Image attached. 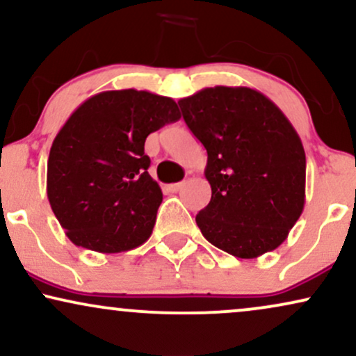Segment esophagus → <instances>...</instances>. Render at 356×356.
<instances>
[{"label": "esophagus", "instance_id": "esophagus-1", "mask_svg": "<svg viewBox=\"0 0 356 356\" xmlns=\"http://www.w3.org/2000/svg\"><path fill=\"white\" fill-rule=\"evenodd\" d=\"M184 184H186V182H175V184H170V186H169V191H170V192H179V191H181L182 187H184Z\"/></svg>", "mask_w": 356, "mask_h": 356}]
</instances>
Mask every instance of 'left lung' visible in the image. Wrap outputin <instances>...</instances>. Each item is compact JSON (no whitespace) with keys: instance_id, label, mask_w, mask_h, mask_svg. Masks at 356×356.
Instances as JSON below:
<instances>
[{"instance_id":"obj_1","label":"left lung","mask_w":356,"mask_h":356,"mask_svg":"<svg viewBox=\"0 0 356 356\" xmlns=\"http://www.w3.org/2000/svg\"><path fill=\"white\" fill-rule=\"evenodd\" d=\"M207 151L211 202L195 216L212 245L238 259L275 250L305 205V151L285 114L252 88L216 86L179 101Z\"/></svg>"}]
</instances>
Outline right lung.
I'll return each mask as SVG.
<instances>
[{"mask_svg":"<svg viewBox=\"0 0 356 356\" xmlns=\"http://www.w3.org/2000/svg\"><path fill=\"white\" fill-rule=\"evenodd\" d=\"M177 119L174 99L137 89L94 94L70 115L51 145L46 191L74 245L118 254L151 237L162 191L144 143Z\"/></svg>","mask_w":356,"mask_h":356,"instance_id":"1","label":"right lung"}]
</instances>
